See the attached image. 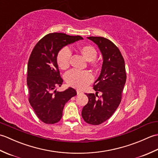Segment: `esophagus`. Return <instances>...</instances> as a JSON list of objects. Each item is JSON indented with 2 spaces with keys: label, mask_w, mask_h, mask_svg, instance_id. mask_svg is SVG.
I'll return each mask as SVG.
<instances>
[{
  "label": "esophagus",
  "mask_w": 158,
  "mask_h": 158,
  "mask_svg": "<svg viewBox=\"0 0 158 158\" xmlns=\"http://www.w3.org/2000/svg\"><path fill=\"white\" fill-rule=\"evenodd\" d=\"M77 94H83V92H81V91H80V90H79V89H77Z\"/></svg>",
  "instance_id": "1"
}]
</instances>
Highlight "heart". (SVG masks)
I'll use <instances>...</instances> for the list:
<instances>
[{"label": "heart", "instance_id": "b5f03b06", "mask_svg": "<svg viewBox=\"0 0 158 158\" xmlns=\"http://www.w3.org/2000/svg\"><path fill=\"white\" fill-rule=\"evenodd\" d=\"M79 52L84 58L89 61L90 65L93 67H97L99 62L96 59L97 56V51L95 48L90 45H84L79 47ZM71 59V52L65 47L58 52L57 56V63L59 67L62 70L68 69ZM65 80L69 86L77 89H83L90 84L94 80L92 74L88 70L80 71L76 69L70 70L66 74Z\"/></svg>", "mask_w": 158, "mask_h": 158}]
</instances>
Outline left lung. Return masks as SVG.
<instances>
[{"mask_svg":"<svg viewBox=\"0 0 158 158\" xmlns=\"http://www.w3.org/2000/svg\"><path fill=\"white\" fill-rule=\"evenodd\" d=\"M98 46L103 57L101 73L94 84V94H85L89 101L82 109L86 123L99 125L112 116L122 100L126 81L125 62L118 48L108 39L102 36L88 37ZM102 95L98 97V94Z\"/></svg>","mask_w":158,"mask_h":158,"instance_id":"1","label":"left lung"}]
</instances>
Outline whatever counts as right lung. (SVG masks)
<instances>
[{
  "label": "right lung",
  "mask_w": 158,
  "mask_h": 158,
  "mask_svg": "<svg viewBox=\"0 0 158 158\" xmlns=\"http://www.w3.org/2000/svg\"><path fill=\"white\" fill-rule=\"evenodd\" d=\"M79 39L83 37L49 33L36 43L30 56L27 73L28 100L43 123H58L62 117L65 104L77 95L76 90L72 88L63 92L54 89L63 83L57 64L58 53L64 46Z\"/></svg>",
  "instance_id": "obj_1"
}]
</instances>
